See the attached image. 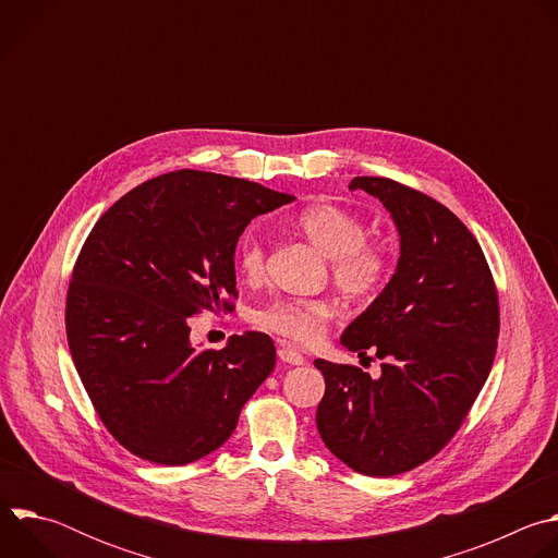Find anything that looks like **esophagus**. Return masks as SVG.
Returning <instances> with one entry per match:
<instances>
[{"mask_svg":"<svg viewBox=\"0 0 558 558\" xmlns=\"http://www.w3.org/2000/svg\"><path fill=\"white\" fill-rule=\"evenodd\" d=\"M278 357H280L282 362L291 364V366H300V364H304L302 353H298V351H295V349H291L289 344H280V349H278Z\"/></svg>","mask_w":558,"mask_h":558,"instance_id":"34e87169","label":"esophagus"}]
</instances>
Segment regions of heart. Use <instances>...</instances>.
Here are the masks:
<instances>
[{
    "label": "heart",
    "instance_id": "b5f03b06",
    "mask_svg": "<svg viewBox=\"0 0 558 558\" xmlns=\"http://www.w3.org/2000/svg\"><path fill=\"white\" fill-rule=\"evenodd\" d=\"M295 227L331 258V278L351 300H373L388 284L392 263L384 245L366 241V222L338 205H308L298 211ZM260 235L245 231L238 238L235 265L247 278L265 274ZM336 304L320 298H276L254 311V325L295 344L320 340L333 320Z\"/></svg>",
    "mask_w": 558,
    "mask_h": 558
}]
</instances>
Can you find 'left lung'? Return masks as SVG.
Masks as SVG:
<instances>
[{"mask_svg":"<svg viewBox=\"0 0 558 558\" xmlns=\"http://www.w3.org/2000/svg\"><path fill=\"white\" fill-rule=\"evenodd\" d=\"M349 187L390 211L402 256L342 333L349 351H375L381 375L315 360L327 384L315 424L349 468L392 476L433 459L468 417L495 362L499 293L480 243L448 207L379 177H355Z\"/></svg>","mask_w":558,"mask_h":558,"instance_id":"8db88e82","label":"left lung"}]
</instances>
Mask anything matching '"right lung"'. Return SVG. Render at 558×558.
<instances>
[{
	"label": "right lung",
	"mask_w": 558,
	"mask_h": 558,
	"mask_svg": "<svg viewBox=\"0 0 558 558\" xmlns=\"http://www.w3.org/2000/svg\"><path fill=\"white\" fill-rule=\"evenodd\" d=\"M291 194L245 179L177 170L121 196L72 267L65 336L108 433L132 454L185 465L220 448L276 366L267 333L194 349L190 320L233 311V252Z\"/></svg>",
	"instance_id": "obj_1"
}]
</instances>
